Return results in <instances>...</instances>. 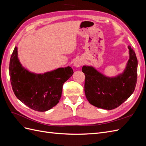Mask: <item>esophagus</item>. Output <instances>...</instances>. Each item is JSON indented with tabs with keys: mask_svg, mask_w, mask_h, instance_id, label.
Wrapping results in <instances>:
<instances>
[{
	"mask_svg": "<svg viewBox=\"0 0 146 146\" xmlns=\"http://www.w3.org/2000/svg\"><path fill=\"white\" fill-rule=\"evenodd\" d=\"M74 64L75 66H76V67L78 68V67H80V66L82 64V61L80 60L77 59V60H76L74 61Z\"/></svg>",
	"mask_w": 146,
	"mask_h": 146,
	"instance_id": "34e87169",
	"label": "esophagus"
}]
</instances>
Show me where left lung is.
Returning <instances> with one entry per match:
<instances>
[{
	"mask_svg": "<svg viewBox=\"0 0 146 146\" xmlns=\"http://www.w3.org/2000/svg\"><path fill=\"white\" fill-rule=\"evenodd\" d=\"M130 58L122 74L107 77L91 66H83L85 93L87 100L95 107L108 110L118 107L133 94L137 81L138 60L129 46Z\"/></svg>",
	"mask_w": 146,
	"mask_h": 146,
	"instance_id": "left-lung-1",
	"label": "left lung"
}]
</instances>
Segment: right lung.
<instances>
[{
    "label": "right lung",
    "instance_id": "1",
    "mask_svg": "<svg viewBox=\"0 0 146 146\" xmlns=\"http://www.w3.org/2000/svg\"><path fill=\"white\" fill-rule=\"evenodd\" d=\"M9 73L13 92L22 102L37 111H46L59 102L63 85L72 76L68 66L42 74L30 72L21 64L17 48L13 50L10 61Z\"/></svg>",
    "mask_w": 146,
    "mask_h": 146
}]
</instances>
